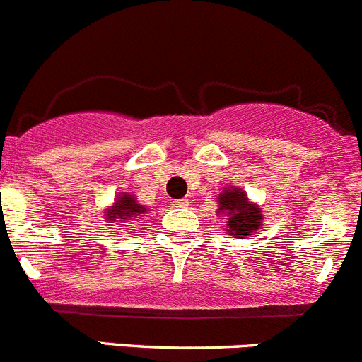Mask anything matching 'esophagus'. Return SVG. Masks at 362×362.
I'll return each instance as SVG.
<instances>
[{"instance_id": "34e87169", "label": "esophagus", "mask_w": 362, "mask_h": 362, "mask_svg": "<svg viewBox=\"0 0 362 362\" xmlns=\"http://www.w3.org/2000/svg\"><path fill=\"white\" fill-rule=\"evenodd\" d=\"M172 206H174V208H188V199H175V201H172Z\"/></svg>"}]
</instances>
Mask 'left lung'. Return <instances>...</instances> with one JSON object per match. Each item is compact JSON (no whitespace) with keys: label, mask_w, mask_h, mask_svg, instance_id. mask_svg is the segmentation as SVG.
Here are the masks:
<instances>
[{"label":"left lung","mask_w":362,"mask_h":362,"mask_svg":"<svg viewBox=\"0 0 362 362\" xmlns=\"http://www.w3.org/2000/svg\"><path fill=\"white\" fill-rule=\"evenodd\" d=\"M218 214L228 215V235L250 237L262 226V211L238 188H226L218 194Z\"/></svg>","instance_id":"left-lung-1"}]
</instances>
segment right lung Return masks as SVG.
<instances>
[{"mask_svg": "<svg viewBox=\"0 0 362 362\" xmlns=\"http://www.w3.org/2000/svg\"><path fill=\"white\" fill-rule=\"evenodd\" d=\"M147 208L141 206V204L136 203V199L129 194H122L120 197L116 199L115 204L111 208H107L105 211V218L107 221H120L125 222L131 217H140L141 214H145Z\"/></svg>", "mask_w": 362, "mask_h": 362, "instance_id": "add662e5", "label": "right lung"}]
</instances>
